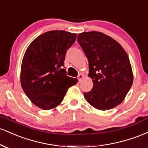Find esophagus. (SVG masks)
Wrapping results in <instances>:
<instances>
[{
	"mask_svg": "<svg viewBox=\"0 0 148 148\" xmlns=\"http://www.w3.org/2000/svg\"><path fill=\"white\" fill-rule=\"evenodd\" d=\"M84 76L82 74H79V76H78V79H79V82H81V80H82L83 79H84Z\"/></svg>",
	"mask_w": 148,
	"mask_h": 148,
	"instance_id": "esophagus-1",
	"label": "esophagus"
}]
</instances>
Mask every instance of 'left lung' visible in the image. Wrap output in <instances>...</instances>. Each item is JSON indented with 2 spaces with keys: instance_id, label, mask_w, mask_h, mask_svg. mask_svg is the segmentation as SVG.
Returning a JSON list of instances; mask_svg holds the SVG:
<instances>
[{
  "instance_id": "obj_1",
  "label": "left lung",
  "mask_w": 148,
  "mask_h": 148,
  "mask_svg": "<svg viewBox=\"0 0 148 148\" xmlns=\"http://www.w3.org/2000/svg\"><path fill=\"white\" fill-rule=\"evenodd\" d=\"M77 41L89 62L88 76L92 80L85 99L98 110L118 106L133 84L134 76L128 55L116 40L97 31L84 32Z\"/></svg>"
}]
</instances>
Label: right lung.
Masks as SVG:
<instances>
[{
  "instance_id": "add662e5",
  "label": "right lung",
  "mask_w": 148,
  "mask_h": 148,
  "mask_svg": "<svg viewBox=\"0 0 148 148\" xmlns=\"http://www.w3.org/2000/svg\"><path fill=\"white\" fill-rule=\"evenodd\" d=\"M76 34L51 30L35 38L25 51L21 62L20 81L23 90L35 106L50 110L58 106L77 79L66 75L62 69L67 49Z\"/></svg>"
}]
</instances>
